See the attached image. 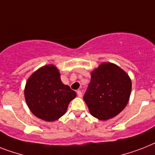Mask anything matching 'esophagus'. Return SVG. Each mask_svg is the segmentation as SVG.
I'll return each instance as SVG.
<instances>
[{
	"label": "esophagus",
	"instance_id": "34e87169",
	"mask_svg": "<svg viewBox=\"0 0 155 155\" xmlns=\"http://www.w3.org/2000/svg\"><path fill=\"white\" fill-rule=\"evenodd\" d=\"M76 92H77L78 97H82V95H83V94H82L81 91H76Z\"/></svg>",
	"mask_w": 155,
	"mask_h": 155
}]
</instances>
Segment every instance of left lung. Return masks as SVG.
<instances>
[{"instance_id":"8db88e82","label":"left lung","mask_w":155,"mask_h":155,"mask_svg":"<svg viewBox=\"0 0 155 155\" xmlns=\"http://www.w3.org/2000/svg\"><path fill=\"white\" fill-rule=\"evenodd\" d=\"M131 87V80L124 70L113 63L104 62L91 72L84 100L92 116L106 121L125 108Z\"/></svg>"}]
</instances>
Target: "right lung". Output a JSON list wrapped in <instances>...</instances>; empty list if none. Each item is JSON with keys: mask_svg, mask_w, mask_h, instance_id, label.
I'll return each mask as SVG.
<instances>
[{"mask_svg": "<svg viewBox=\"0 0 155 155\" xmlns=\"http://www.w3.org/2000/svg\"><path fill=\"white\" fill-rule=\"evenodd\" d=\"M76 93L60 80L59 69L53 64L41 67L26 81L25 98L31 112L47 122L59 119L66 113Z\"/></svg>", "mask_w": 155, "mask_h": 155, "instance_id": "right-lung-1", "label": "right lung"}]
</instances>
